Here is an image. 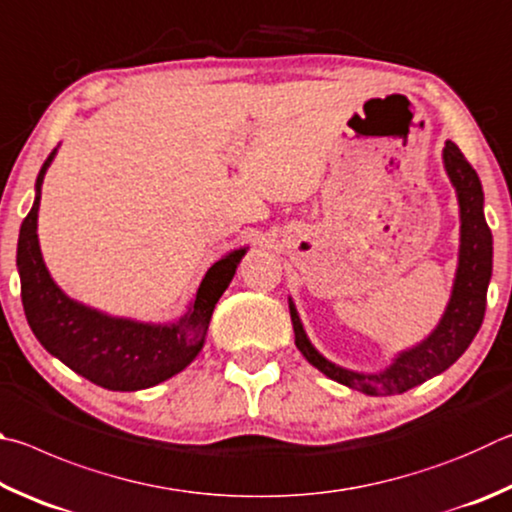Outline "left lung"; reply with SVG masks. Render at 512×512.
<instances>
[{"label":"left lung","instance_id":"8db88e82","mask_svg":"<svg viewBox=\"0 0 512 512\" xmlns=\"http://www.w3.org/2000/svg\"><path fill=\"white\" fill-rule=\"evenodd\" d=\"M445 170L459 195L461 206V251H459V270L452 290V299L441 324L429 335L423 344L396 357L387 371L364 375L346 371L321 357L312 344L297 315V308L290 303V317L294 326V344H297L303 357L317 369L328 375L330 380L346 384L355 391L369 393V396H396L418 384L427 382L434 375L459 360L465 348L477 337L479 328L486 315V297L488 283L492 274V233L483 215V191L477 170L463 157L459 146L452 141L445 143L443 150Z\"/></svg>","mask_w":512,"mask_h":512}]
</instances>
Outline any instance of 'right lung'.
<instances>
[{"label":"right lung","instance_id":"obj_1","mask_svg":"<svg viewBox=\"0 0 512 512\" xmlns=\"http://www.w3.org/2000/svg\"><path fill=\"white\" fill-rule=\"evenodd\" d=\"M56 150L40 168L35 202L17 240L22 306L33 335L71 371L110 391H139L173 378L202 351L213 308L236 274L245 249L231 251L204 274L188 315L173 326H148L114 319L80 306L62 292L44 267L38 245L42 179Z\"/></svg>","mask_w":512,"mask_h":512}]
</instances>
